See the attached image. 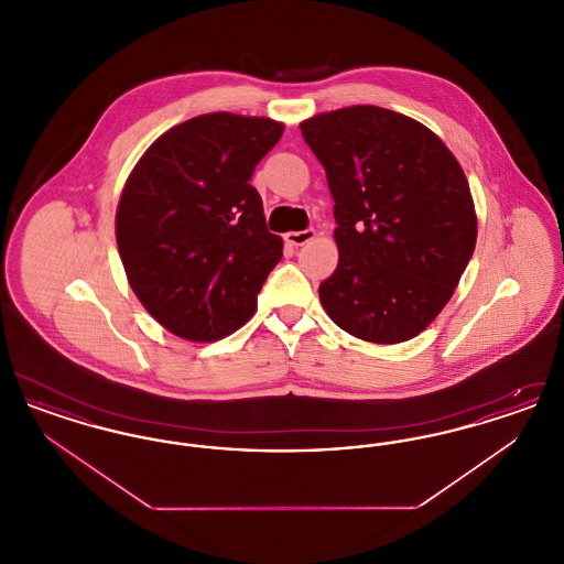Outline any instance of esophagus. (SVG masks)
<instances>
[{
    "instance_id": "1",
    "label": "esophagus",
    "mask_w": 564,
    "mask_h": 564,
    "mask_svg": "<svg viewBox=\"0 0 564 564\" xmlns=\"http://www.w3.org/2000/svg\"><path fill=\"white\" fill-rule=\"evenodd\" d=\"M315 239V230L306 228V230H297V232H288L285 235V242L292 247H302L304 242L313 241Z\"/></svg>"
}]
</instances>
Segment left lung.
Listing matches in <instances>:
<instances>
[{
    "label": "left lung",
    "instance_id": "1",
    "mask_svg": "<svg viewBox=\"0 0 564 564\" xmlns=\"http://www.w3.org/2000/svg\"><path fill=\"white\" fill-rule=\"evenodd\" d=\"M334 198L338 267L319 285L332 322L350 336L414 338L455 294L478 217L453 152L425 124L352 106L300 124Z\"/></svg>",
    "mask_w": 564,
    "mask_h": 564
}]
</instances>
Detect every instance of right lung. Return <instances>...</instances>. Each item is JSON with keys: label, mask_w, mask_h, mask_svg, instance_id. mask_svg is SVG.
I'll return each mask as SVG.
<instances>
[{"label": "right lung", "mask_w": 564, "mask_h": 564, "mask_svg": "<svg viewBox=\"0 0 564 564\" xmlns=\"http://www.w3.org/2000/svg\"><path fill=\"white\" fill-rule=\"evenodd\" d=\"M270 118L205 113L161 134L122 189L116 242L134 295L171 334L214 343L253 315L283 256L249 184L283 134Z\"/></svg>", "instance_id": "obj_1"}]
</instances>
